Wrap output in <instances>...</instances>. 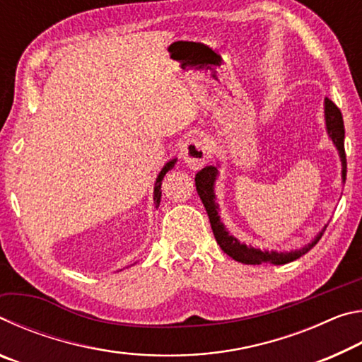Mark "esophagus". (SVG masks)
Masks as SVG:
<instances>
[{"mask_svg":"<svg viewBox=\"0 0 362 362\" xmlns=\"http://www.w3.org/2000/svg\"><path fill=\"white\" fill-rule=\"evenodd\" d=\"M207 158H209V148L203 140L188 139L182 145V159L189 169H201L207 163Z\"/></svg>","mask_w":362,"mask_h":362,"instance_id":"34e87169","label":"esophagus"}]
</instances>
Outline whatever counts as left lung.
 Here are the masks:
<instances>
[{
  "label": "left lung",
  "instance_id": "left-lung-1",
  "mask_svg": "<svg viewBox=\"0 0 362 362\" xmlns=\"http://www.w3.org/2000/svg\"><path fill=\"white\" fill-rule=\"evenodd\" d=\"M326 126H327V132L330 139L334 140V144L337 148H339L340 158H341V166H343V180L346 177V155H345V145H343V140H345V127H343V116L340 108L335 105V103L327 99L326 97ZM217 177V169L214 166H207L204 169H201L198 174L194 177L196 182V192H198L201 201L206 207L207 216H209L211 220V226L214 231V236H216V241L220 247H222L223 252L226 255H230L231 259H235L236 262L246 263V265H260V263H273V265H284V263H289L297 260L298 257H302L303 254L308 252L310 249H313L316 246V243L321 240L322 231L316 236V240L308 244V246L300 249V250H293V252H262L260 249H254V247H247L246 244H241L236 238H233L228 235V231L223 228L222 222H220V217L217 214L218 206L216 203V196H214V180ZM327 228V226H326Z\"/></svg>",
  "mask_w": 362,
  "mask_h": 362
}]
</instances>
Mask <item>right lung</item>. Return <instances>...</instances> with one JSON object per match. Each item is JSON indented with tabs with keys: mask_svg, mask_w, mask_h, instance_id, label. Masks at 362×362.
Segmentation results:
<instances>
[{
	"mask_svg": "<svg viewBox=\"0 0 362 362\" xmlns=\"http://www.w3.org/2000/svg\"><path fill=\"white\" fill-rule=\"evenodd\" d=\"M174 168V161H169L166 166L163 168L161 173L158 175V180H156V185H155V201H156V206L159 204V199H161V182L164 179V175H166L168 170H170Z\"/></svg>",
	"mask_w": 362,
	"mask_h": 362,
	"instance_id": "1",
	"label": "right lung"
}]
</instances>
